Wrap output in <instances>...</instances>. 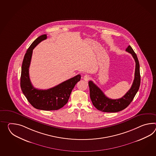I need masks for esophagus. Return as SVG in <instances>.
<instances>
[{
	"label": "esophagus",
	"instance_id": "esophagus-1",
	"mask_svg": "<svg viewBox=\"0 0 156 156\" xmlns=\"http://www.w3.org/2000/svg\"><path fill=\"white\" fill-rule=\"evenodd\" d=\"M90 79V76L89 75H88V74H86V75H84V77H83V80H84L85 81H88V80H89Z\"/></svg>",
	"mask_w": 156,
	"mask_h": 156
}]
</instances>
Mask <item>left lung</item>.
Listing matches in <instances>:
<instances>
[{
  "label": "left lung",
  "mask_w": 156,
  "mask_h": 156,
  "mask_svg": "<svg viewBox=\"0 0 156 156\" xmlns=\"http://www.w3.org/2000/svg\"><path fill=\"white\" fill-rule=\"evenodd\" d=\"M126 51L130 53L135 60V76L130 89L123 97L116 100L109 98L105 96L100 88L92 81L90 80L88 82L90 100L94 106L100 111L106 112H116L124 110L132 102L139 90L140 84V75L138 59L133 49L130 45L126 48Z\"/></svg>",
  "instance_id": "8db88e82"
}]
</instances>
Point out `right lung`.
Returning <instances> with one entry per match:
<instances>
[{"label":"right lung","mask_w":156,"mask_h":156,"mask_svg":"<svg viewBox=\"0 0 156 156\" xmlns=\"http://www.w3.org/2000/svg\"><path fill=\"white\" fill-rule=\"evenodd\" d=\"M46 38V34L39 36L28 48L22 62L20 84L23 94L34 108L45 111L57 110L68 102L72 91L81 76L78 74L48 90H38L34 87L29 76L33 50Z\"/></svg>","instance_id":"obj_1"}]
</instances>
